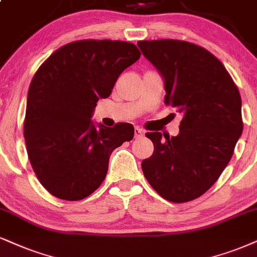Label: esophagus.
I'll return each mask as SVG.
<instances>
[{
	"label": "esophagus",
	"mask_w": 257,
	"mask_h": 257,
	"mask_svg": "<svg viewBox=\"0 0 257 257\" xmlns=\"http://www.w3.org/2000/svg\"><path fill=\"white\" fill-rule=\"evenodd\" d=\"M134 133H135V138H136V139H138V138H141V136L145 134V132L142 131L141 128H138V126H136V128L134 129Z\"/></svg>",
	"instance_id": "34e87169"
}]
</instances>
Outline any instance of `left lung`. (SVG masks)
<instances>
[{
    "mask_svg": "<svg viewBox=\"0 0 257 257\" xmlns=\"http://www.w3.org/2000/svg\"><path fill=\"white\" fill-rule=\"evenodd\" d=\"M165 79V104L184 115L178 136L147 133L154 152L141 166L162 198L203 196L228 166L243 131L239 91L224 65L196 44L174 39L138 42Z\"/></svg>",
    "mask_w": 257,
    "mask_h": 257,
    "instance_id": "1",
    "label": "left lung"
}]
</instances>
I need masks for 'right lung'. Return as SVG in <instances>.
Returning <instances> with one entry per match:
<instances>
[{
	"label": "right lung",
	"mask_w": 257,
	"mask_h": 257,
	"mask_svg": "<svg viewBox=\"0 0 257 257\" xmlns=\"http://www.w3.org/2000/svg\"><path fill=\"white\" fill-rule=\"evenodd\" d=\"M140 56L132 42L85 39L58 48L35 72L24 135L32 168L52 196L74 201L95 192L105 179L111 152L134 138L133 124L97 129L90 118Z\"/></svg>",
	"instance_id": "right-lung-1"
}]
</instances>
